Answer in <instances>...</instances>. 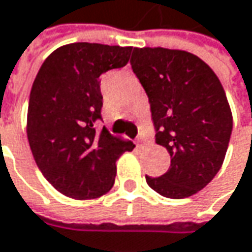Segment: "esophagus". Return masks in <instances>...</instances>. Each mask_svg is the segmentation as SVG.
<instances>
[{
  "label": "esophagus",
  "instance_id": "obj_1",
  "mask_svg": "<svg viewBox=\"0 0 252 252\" xmlns=\"http://www.w3.org/2000/svg\"><path fill=\"white\" fill-rule=\"evenodd\" d=\"M146 142H147V139H146L145 136H142V134H140V136L137 137V145L139 146H143Z\"/></svg>",
  "mask_w": 252,
  "mask_h": 252
}]
</instances>
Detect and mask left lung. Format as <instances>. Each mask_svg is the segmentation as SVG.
<instances>
[{
	"instance_id": "obj_1",
	"label": "left lung",
	"mask_w": 252,
	"mask_h": 252,
	"mask_svg": "<svg viewBox=\"0 0 252 252\" xmlns=\"http://www.w3.org/2000/svg\"><path fill=\"white\" fill-rule=\"evenodd\" d=\"M133 72L145 88L156 127V143L170 155L161 177L146 176L167 198L198 193L222 166L233 130V113L220 79L207 63L182 49L134 48Z\"/></svg>"
}]
</instances>
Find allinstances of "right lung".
<instances>
[{
	"label": "right lung",
	"instance_id": "1",
	"mask_svg": "<svg viewBox=\"0 0 252 252\" xmlns=\"http://www.w3.org/2000/svg\"><path fill=\"white\" fill-rule=\"evenodd\" d=\"M133 46L73 42L46 58L32 83L27 136L32 156L59 193L75 200L106 194L116 160L134 149L130 140L94 127L100 118L99 76L125 66Z\"/></svg>",
	"mask_w": 252,
	"mask_h": 252
}]
</instances>
